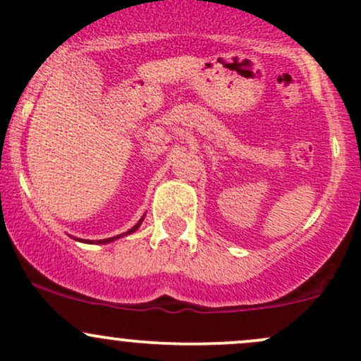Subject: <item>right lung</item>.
I'll list each match as a JSON object with an SVG mask.
<instances>
[{"label": "right lung", "mask_w": 361, "mask_h": 361, "mask_svg": "<svg viewBox=\"0 0 361 361\" xmlns=\"http://www.w3.org/2000/svg\"><path fill=\"white\" fill-rule=\"evenodd\" d=\"M142 221H144V217L140 219L139 222H137L135 226H133L132 229H128V231L126 233H121V235H118V236H113V238H106V240H80V238H74V240L76 241H83V243H111V241H114V240H120V238H123V236H126V235H132V233H135L137 229H139V226L142 224Z\"/></svg>", "instance_id": "obj_1"}]
</instances>
